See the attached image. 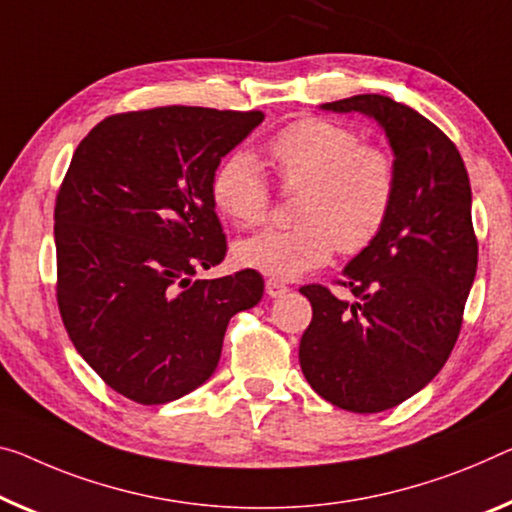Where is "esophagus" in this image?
<instances>
[{"label": "esophagus", "instance_id": "obj_1", "mask_svg": "<svg viewBox=\"0 0 512 512\" xmlns=\"http://www.w3.org/2000/svg\"><path fill=\"white\" fill-rule=\"evenodd\" d=\"M265 293L270 297H281L283 293H288V286L279 279H267L265 281Z\"/></svg>", "mask_w": 512, "mask_h": 512}]
</instances>
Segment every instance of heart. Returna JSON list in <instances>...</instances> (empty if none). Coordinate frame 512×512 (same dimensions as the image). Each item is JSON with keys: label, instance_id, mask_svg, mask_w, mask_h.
<instances>
[{"label": "heart", "instance_id": "1", "mask_svg": "<svg viewBox=\"0 0 512 512\" xmlns=\"http://www.w3.org/2000/svg\"><path fill=\"white\" fill-rule=\"evenodd\" d=\"M286 190H300L293 229H267L235 242L238 265L274 279H297L325 265L336 247L359 254L380 238L398 192L393 155L364 144L350 125L300 119L267 144ZM210 199L235 226L261 224L270 210V185L261 162L238 151L219 164Z\"/></svg>", "mask_w": 512, "mask_h": 512}]
</instances>
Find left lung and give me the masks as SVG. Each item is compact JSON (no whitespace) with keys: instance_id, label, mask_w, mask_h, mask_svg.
Returning <instances> with one entry per match:
<instances>
[{"instance_id":"left-lung-1","label":"left lung","mask_w":512,"mask_h":512,"mask_svg":"<svg viewBox=\"0 0 512 512\" xmlns=\"http://www.w3.org/2000/svg\"><path fill=\"white\" fill-rule=\"evenodd\" d=\"M320 109L380 123L398 192L380 238L338 281L357 302L318 283L300 288L313 309L300 366L311 389L341 410L384 412L426 387L458 341L478 265L471 185L453 141L416 109L377 93Z\"/></svg>"}]
</instances>
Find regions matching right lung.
I'll list each match as a JSON object with an SVG mask.
<instances>
[{
  "instance_id": "obj_1",
  "label": "right lung",
  "mask_w": 512,
  "mask_h": 512,
  "mask_svg": "<svg viewBox=\"0 0 512 512\" xmlns=\"http://www.w3.org/2000/svg\"><path fill=\"white\" fill-rule=\"evenodd\" d=\"M263 112L155 107L86 135L54 206L57 302L82 359L121 396L164 405L215 373L229 320L263 297V277L219 265L226 238L210 180Z\"/></svg>"
}]
</instances>
